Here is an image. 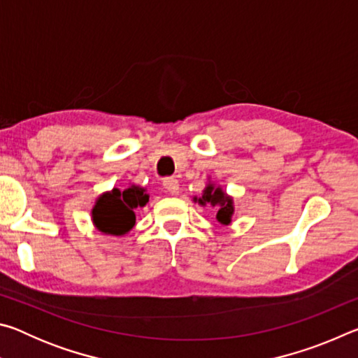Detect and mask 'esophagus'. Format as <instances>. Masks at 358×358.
I'll return each instance as SVG.
<instances>
[{"instance_id": "34e87169", "label": "esophagus", "mask_w": 358, "mask_h": 358, "mask_svg": "<svg viewBox=\"0 0 358 358\" xmlns=\"http://www.w3.org/2000/svg\"><path fill=\"white\" fill-rule=\"evenodd\" d=\"M162 186H164L167 192H171V194H178V191H180L178 180L173 178V177H167V178L162 180Z\"/></svg>"}]
</instances>
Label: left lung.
I'll use <instances>...</instances> for the list:
<instances>
[{"mask_svg":"<svg viewBox=\"0 0 358 358\" xmlns=\"http://www.w3.org/2000/svg\"><path fill=\"white\" fill-rule=\"evenodd\" d=\"M199 203H211L215 207H220V210H217V221H220L221 224H229L230 222V216H232V211H234V207H232V201H230L229 197H226V194L222 192V189H220V187H213V186H207V189L203 191V196L202 199H199Z\"/></svg>","mask_w":358,"mask_h":358,"instance_id":"8db88e82","label":"left lung"}]
</instances>
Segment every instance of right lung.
I'll use <instances>...</instances> for the list:
<instances>
[{
  "label": "right lung",
  "instance_id": "right-lung-1",
  "mask_svg": "<svg viewBox=\"0 0 358 358\" xmlns=\"http://www.w3.org/2000/svg\"><path fill=\"white\" fill-rule=\"evenodd\" d=\"M148 202V194L138 186L113 189L99 197L93 208V221L101 232L123 235L136 224L134 208Z\"/></svg>",
  "mask_w": 358,
  "mask_h": 358
}]
</instances>
